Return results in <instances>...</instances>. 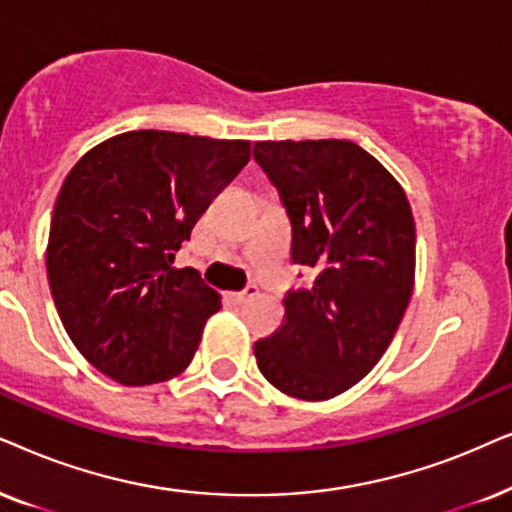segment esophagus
Returning a JSON list of instances; mask_svg holds the SVG:
<instances>
[{
    "label": "esophagus",
    "instance_id": "34e87169",
    "mask_svg": "<svg viewBox=\"0 0 512 512\" xmlns=\"http://www.w3.org/2000/svg\"><path fill=\"white\" fill-rule=\"evenodd\" d=\"M257 292H260V290H257V285H248V288H245V290L234 292V295H231V302H234V304H245V302H250V299L255 297Z\"/></svg>",
    "mask_w": 512,
    "mask_h": 512
}]
</instances>
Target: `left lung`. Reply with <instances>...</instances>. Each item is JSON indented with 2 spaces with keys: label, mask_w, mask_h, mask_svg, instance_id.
Here are the masks:
<instances>
[{
  "label": "left lung",
  "mask_w": 512,
  "mask_h": 512,
  "mask_svg": "<svg viewBox=\"0 0 512 512\" xmlns=\"http://www.w3.org/2000/svg\"><path fill=\"white\" fill-rule=\"evenodd\" d=\"M252 154L290 217L292 262L313 276L285 295V323L255 342L257 367L292 398H335L379 363L410 304V201L356 142L269 140Z\"/></svg>",
  "instance_id": "8db88e82"
}]
</instances>
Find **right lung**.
Wrapping results in <instances>:
<instances>
[{
  "instance_id": "1",
  "label": "right lung",
  "mask_w": 512,
  "mask_h": 512,
  "mask_svg": "<svg viewBox=\"0 0 512 512\" xmlns=\"http://www.w3.org/2000/svg\"><path fill=\"white\" fill-rule=\"evenodd\" d=\"M250 161L248 140L170 131L114 135L77 161L56 199L46 274L67 335L126 386L192 363L220 295L175 252Z\"/></svg>"
}]
</instances>
